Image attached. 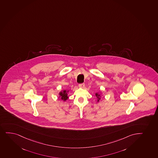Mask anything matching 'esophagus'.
Listing matches in <instances>:
<instances>
[{"label":"esophagus","instance_id":"esophagus-1","mask_svg":"<svg viewBox=\"0 0 158 158\" xmlns=\"http://www.w3.org/2000/svg\"><path fill=\"white\" fill-rule=\"evenodd\" d=\"M79 87L81 88H83L85 87V84H84V83H81V84H79Z\"/></svg>","mask_w":158,"mask_h":158}]
</instances>
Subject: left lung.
Here are the masks:
<instances>
[{"instance_id":"1","label":"left lung","mask_w":158,"mask_h":158,"mask_svg":"<svg viewBox=\"0 0 158 158\" xmlns=\"http://www.w3.org/2000/svg\"><path fill=\"white\" fill-rule=\"evenodd\" d=\"M95 96L97 97V102H99L100 101V100L101 99V94L100 93H99V92H96V94H95Z\"/></svg>"}]
</instances>
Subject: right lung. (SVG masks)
<instances>
[{
	"mask_svg": "<svg viewBox=\"0 0 158 158\" xmlns=\"http://www.w3.org/2000/svg\"><path fill=\"white\" fill-rule=\"evenodd\" d=\"M68 92H69V90H64V89L61 90L60 92H59V98L61 100H63V101H64V102H65L69 98V97H68Z\"/></svg>",
	"mask_w": 158,
	"mask_h": 158,
	"instance_id": "1",
	"label": "right lung"
}]
</instances>
